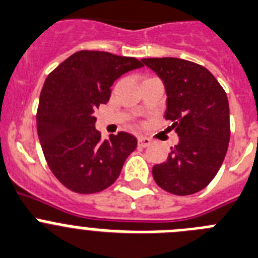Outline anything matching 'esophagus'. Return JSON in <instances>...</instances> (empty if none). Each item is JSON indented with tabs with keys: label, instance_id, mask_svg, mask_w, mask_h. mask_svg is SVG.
I'll use <instances>...</instances> for the list:
<instances>
[{
	"label": "esophagus",
	"instance_id": "34e87169",
	"mask_svg": "<svg viewBox=\"0 0 258 258\" xmlns=\"http://www.w3.org/2000/svg\"><path fill=\"white\" fill-rule=\"evenodd\" d=\"M138 143L139 146H141V148H146V146H149L150 144H152V140H150L149 138H145V136H140Z\"/></svg>",
	"mask_w": 258,
	"mask_h": 258
}]
</instances>
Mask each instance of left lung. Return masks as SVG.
<instances>
[{
  "label": "left lung",
  "instance_id": "obj_1",
  "mask_svg": "<svg viewBox=\"0 0 258 258\" xmlns=\"http://www.w3.org/2000/svg\"><path fill=\"white\" fill-rule=\"evenodd\" d=\"M141 61L158 74L167 92L164 118L178 144L167 161L153 167L158 186L175 196H190L207 186L219 172L230 140L229 101L225 90L204 67L177 57Z\"/></svg>",
  "mask_w": 258,
  "mask_h": 258
}]
</instances>
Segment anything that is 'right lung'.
<instances>
[{
	"instance_id": "add662e5",
	"label": "right lung",
	"mask_w": 258,
	"mask_h": 258,
	"mask_svg": "<svg viewBox=\"0 0 258 258\" xmlns=\"http://www.w3.org/2000/svg\"><path fill=\"white\" fill-rule=\"evenodd\" d=\"M144 67L140 60L105 51H78L43 83L37 132L51 172L78 194L103 191L118 178L138 140L127 132L101 140L94 112L110 97L117 78Z\"/></svg>"
}]
</instances>
